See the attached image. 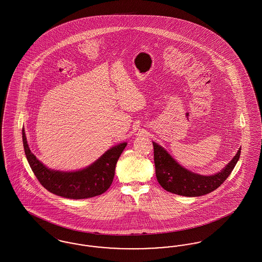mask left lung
<instances>
[{
  "mask_svg": "<svg viewBox=\"0 0 262 262\" xmlns=\"http://www.w3.org/2000/svg\"><path fill=\"white\" fill-rule=\"evenodd\" d=\"M154 164L156 178L160 186L174 194L183 196H201L220 187L235 168L241 155L237 150L234 158L216 174H205L193 173L174 160L161 145L153 141Z\"/></svg>",
  "mask_w": 262,
  "mask_h": 262,
  "instance_id": "obj_1",
  "label": "left lung"
}]
</instances>
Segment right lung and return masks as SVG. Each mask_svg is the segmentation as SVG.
Segmentation results:
<instances>
[{"label": "right lung", "mask_w": 262, "mask_h": 262, "mask_svg": "<svg viewBox=\"0 0 262 262\" xmlns=\"http://www.w3.org/2000/svg\"><path fill=\"white\" fill-rule=\"evenodd\" d=\"M23 141L26 159L40 184L52 193L71 200H83L105 192L112 185L118 159L126 142L117 144L88 167L77 171L52 170L40 162L28 146L25 129Z\"/></svg>", "instance_id": "add662e5"}]
</instances>
